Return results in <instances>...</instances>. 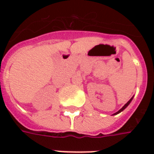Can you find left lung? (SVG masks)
<instances>
[{
	"label": "left lung",
	"instance_id": "8db88e82",
	"mask_svg": "<svg viewBox=\"0 0 154 154\" xmlns=\"http://www.w3.org/2000/svg\"><path fill=\"white\" fill-rule=\"evenodd\" d=\"M133 100V97L132 98H131V99H130V100H129V101H128V102H127V103L125 104V106H124L122 107V108H121V109H120V110H119V111H117V112H116V113H115L114 114V115H117V114H119V113H120V112H121V111H123V110H125V109L126 107L128 106H129V103H130V102H131V100Z\"/></svg>",
	"mask_w": 154,
	"mask_h": 154
}]
</instances>
